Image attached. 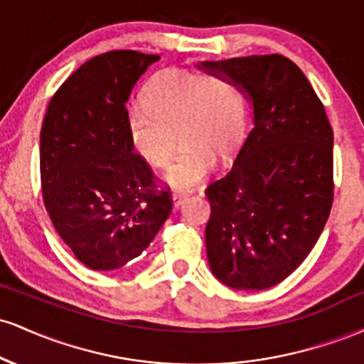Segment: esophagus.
Returning a JSON list of instances; mask_svg holds the SVG:
<instances>
[{
    "label": "esophagus",
    "mask_w": 364,
    "mask_h": 364,
    "mask_svg": "<svg viewBox=\"0 0 364 364\" xmlns=\"http://www.w3.org/2000/svg\"><path fill=\"white\" fill-rule=\"evenodd\" d=\"M186 196H188V193H183V191H174V193L171 195V198H173V205H174V208L181 207V203L185 202Z\"/></svg>",
    "instance_id": "obj_1"
}]
</instances>
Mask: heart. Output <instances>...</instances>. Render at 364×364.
<instances>
[{
  "instance_id": "obj_1",
  "label": "heart",
  "mask_w": 364,
  "mask_h": 364,
  "mask_svg": "<svg viewBox=\"0 0 364 364\" xmlns=\"http://www.w3.org/2000/svg\"><path fill=\"white\" fill-rule=\"evenodd\" d=\"M141 104L127 114L129 144L149 166L166 168L173 157L168 132L178 128L185 150L164 174L174 190L198 186L214 171L217 156L229 159L243 141L245 97L228 78L164 70L145 85Z\"/></svg>"
}]
</instances>
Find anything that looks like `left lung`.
<instances>
[{"label":"left lung","instance_id":"1","mask_svg":"<svg viewBox=\"0 0 364 364\" xmlns=\"http://www.w3.org/2000/svg\"><path fill=\"white\" fill-rule=\"evenodd\" d=\"M195 66L235 82L253 109L231 171L207 188L208 265L232 289H267L301 265L327 223L332 127L308 78L281 54Z\"/></svg>","mask_w":364,"mask_h":364}]
</instances>
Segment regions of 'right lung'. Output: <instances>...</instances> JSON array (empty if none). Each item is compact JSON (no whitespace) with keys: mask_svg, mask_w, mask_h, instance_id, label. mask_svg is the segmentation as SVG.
I'll return each mask as SVG.
<instances>
[{"mask_svg":"<svg viewBox=\"0 0 364 364\" xmlns=\"http://www.w3.org/2000/svg\"><path fill=\"white\" fill-rule=\"evenodd\" d=\"M157 54L109 51L58 89L41 129L46 210L77 260L119 270L140 257L171 214L127 132V102Z\"/></svg>","mask_w":364,"mask_h":364,"instance_id":"right-lung-1","label":"right lung"}]
</instances>
